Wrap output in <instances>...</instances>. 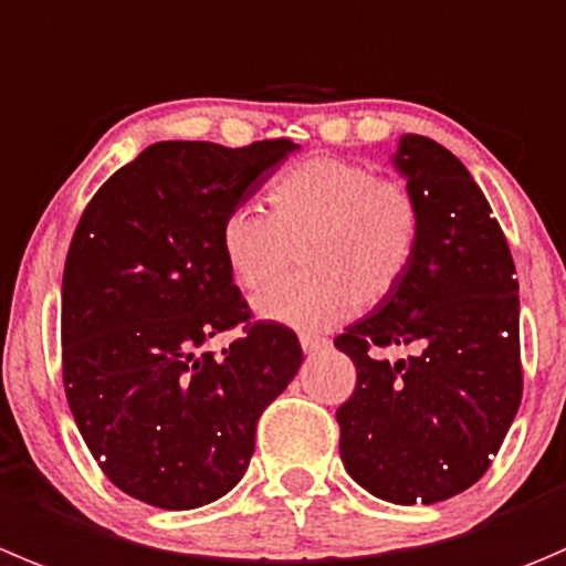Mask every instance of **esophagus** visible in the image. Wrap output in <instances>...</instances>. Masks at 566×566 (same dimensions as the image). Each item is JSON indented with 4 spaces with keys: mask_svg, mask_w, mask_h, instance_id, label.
Listing matches in <instances>:
<instances>
[{
    "mask_svg": "<svg viewBox=\"0 0 566 566\" xmlns=\"http://www.w3.org/2000/svg\"><path fill=\"white\" fill-rule=\"evenodd\" d=\"M298 343H301V348H304V354H315V350L328 348V339L317 337V334H301Z\"/></svg>",
    "mask_w": 566,
    "mask_h": 566,
    "instance_id": "esophagus-1",
    "label": "esophagus"
}]
</instances>
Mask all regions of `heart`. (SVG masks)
<instances>
[{"label":"heart","mask_w":566,"mask_h":566,"mask_svg":"<svg viewBox=\"0 0 566 566\" xmlns=\"http://www.w3.org/2000/svg\"><path fill=\"white\" fill-rule=\"evenodd\" d=\"M420 243V207L398 179H378L365 163L312 157L268 188V216L240 205L221 223V254L234 284L260 293L296 249L302 271L254 304L262 321L332 328L356 304L392 295Z\"/></svg>","instance_id":"1"}]
</instances>
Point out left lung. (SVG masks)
I'll return each mask as SVG.
<instances>
[{
    "mask_svg": "<svg viewBox=\"0 0 566 566\" xmlns=\"http://www.w3.org/2000/svg\"><path fill=\"white\" fill-rule=\"evenodd\" d=\"M392 166L420 207L403 282L334 345L356 365L339 457L381 501L440 503L490 470L523 398L520 284L501 223L446 146L400 135ZM411 347L389 363L384 347Z\"/></svg>",
    "mask_w": 566,
    "mask_h": 566,
    "instance_id": "8db88e82",
    "label": "left lung"
}]
</instances>
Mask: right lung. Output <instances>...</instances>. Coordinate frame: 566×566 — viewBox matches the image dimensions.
Instances as JSON below:
<instances>
[{"instance_id":"add662e5","label":"right lung","mask_w":566,"mask_h":566,"mask_svg":"<svg viewBox=\"0 0 566 566\" xmlns=\"http://www.w3.org/2000/svg\"><path fill=\"white\" fill-rule=\"evenodd\" d=\"M298 144H151L98 188L63 271V384L102 473L149 506L227 495L256 420L304 361L282 323H251L221 254V223ZM244 334L216 357V333Z\"/></svg>"}]
</instances>
